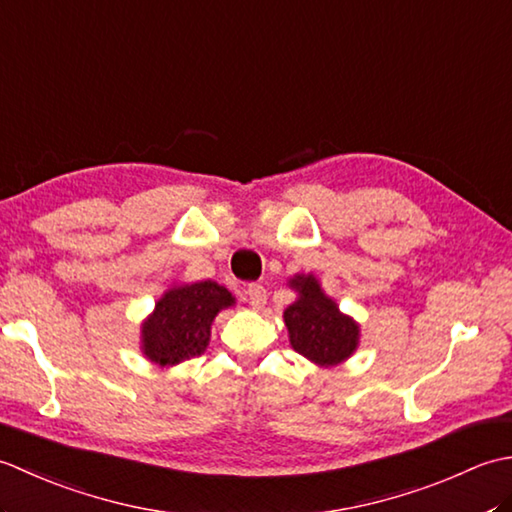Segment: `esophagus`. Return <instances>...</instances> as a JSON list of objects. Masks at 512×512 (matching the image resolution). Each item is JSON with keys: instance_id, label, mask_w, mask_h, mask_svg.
<instances>
[{"instance_id": "obj_1", "label": "esophagus", "mask_w": 512, "mask_h": 512, "mask_svg": "<svg viewBox=\"0 0 512 512\" xmlns=\"http://www.w3.org/2000/svg\"><path fill=\"white\" fill-rule=\"evenodd\" d=\"M244 295L253 308H262L266 303V288L262 284H248L244 286Z\"/></svg>"}]
</instances>
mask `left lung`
<instances>
[{
  "mask_svg": "<svg viewBox=\"0 0 512 512\" xmlns=\"http://www.w3.org/2000/svg\"><path fill=\"white\" fill-rule=\"evenodd\" d=\"M290 286L301 295L284 312L290 345L312 363L336 365L345 361L356 350L358 325L323 295L319 281L312 275L295 277Z\"/></svg>",
  "mask_w": 512,
  "mask_h": 512,
  "instance_id": "left-lung-1",
  "label": "left lung"
}]
</instances>
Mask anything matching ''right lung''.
<instances>
[{
    "mask_svg": "<svg viewBox=\"0 0 512 512\" xmlns=\"http://www.w3.org/2000/svg\"><path fill=\"white\" fill-rule=\"evenodd\" d=\"M235 299L215 281H198L169 290L143 325V350L160 365H176L200 356L209 345L215 314Z\"/></svg>",
    "mask_w": 512,
    "mask_h": 512,
    "instance_id": "add662e5",
    "label": "right lung"
}]
</instances>
